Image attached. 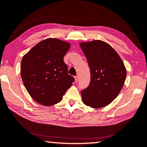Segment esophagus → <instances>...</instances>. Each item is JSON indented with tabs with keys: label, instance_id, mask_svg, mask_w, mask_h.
I'll list each match as a JSON object with an SVG mask.
<instances>
[{
	"label": "esophagus",
	"instance_id": "esophagus-1",
	"mask_svg": "<svg viewBox=\"0 0 147 147\" xmlns=\"http://www.w3.org/2000/svg\"><path fill=\"white\" fill-rule=\"evenodd\" d=\"M75 82L76 83L78 82V81H79V77H78V76H75Z\"/></svg>",
	"mask_w": 147,
	"mask_h": 147
}]
</instances>
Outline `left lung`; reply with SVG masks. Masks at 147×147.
Wrapping results in <instances>:
<instances>
[{"instance_id":"1","label":"left lung","mask_w":147,"mask_h":147,"mask_svg":"<svg viewBox=\"0 0 147 147\" xmlns=\"http://www.w3.org/2000/svg\"><path fill=\"white\" fill-rule=\"evenodd\" d=\"M80 47L90 70V83L81 90L85 105L92 108L107 106L116 98L126 79L124 63L113 48L101 40L81 42Z\"/></svg>"}]
</instances>
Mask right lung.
<instances>
[{
	"label": "right lung",
	"instance_id": "right-lung-1",
	"mask_svg": "<svg viewBox=\"0 0 147 147\" xmlns=\"http://www.w3.org/2000/svg\"><path fill=\"white\" fill-rule=\"evenodd\" d=\"M70 47L68 42L48 38L23 56L20 65L23 84L30 96L40 105L58 103L75 81L63 61Z\"/></svg>",
	"mask_w": 147,
	"mask_h": 147
}]
</instances>
